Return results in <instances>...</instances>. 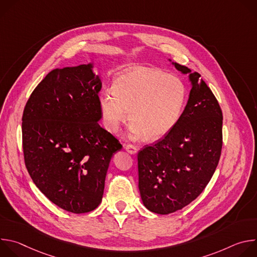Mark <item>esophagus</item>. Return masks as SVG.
<instances>
[{
  "label": "esophagus",
  "mask_w": 257,
  "mask_h": 257,
  "mask_svg": "<svg viewBox=\"0 0 257 257\" xmlns=\"http://www.w3.org/2000/svg\"><path fill=\"white\" fill-rule=\"evenodd\" d=\"M124 148H125V150H126L129 154H131V155H135V154L138 152L137 146H135V145H133V144H125Z\"/></svg>",
  "instance_id": "34e87169"
}]
</instances>
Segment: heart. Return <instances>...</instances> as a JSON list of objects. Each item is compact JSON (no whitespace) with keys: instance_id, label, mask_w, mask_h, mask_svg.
Instances as JSON below:
<instances>
[{"instance_id":"heart-1","label":"heart","mask_w":257,"mask_h":257,"mask_svg":"<svg viewBox=\"0 0 257 257\" xmlns=\"http://www.w3.org/2000/svg\"><path fill=\"white\" fill-rule=\"evenodd\" d=\"M187 98L182 79L158 68L135 67L114 80L111 91H104L99 104L105 128L117 132L127 118L132 121L129 136L139 139L146 135L158 140L178 123Z\"/></svg>"}]
</instances>
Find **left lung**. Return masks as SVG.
Returning a JSON list of instances; mask_svg holds the SVG:
<instances>
[{
    "label": "left lung",
    "mask_w": 257,
    "mask_h": 257,
    "mask_svg": "<svg viewBox=\"0 0 257 257\" xmlns=\"http://www.w3.org/2000/svg\"><path fill=\"white\" fill-rule=\"evenodd\" d=\"M189 73L191 90L176 126L152 146L139 151L138 187L144 206L168 214L188 205L204 190L221 158L223 113L197 72Z\"/></svg>",
    "instance_id": "left-lung-1"
}]
</instances>
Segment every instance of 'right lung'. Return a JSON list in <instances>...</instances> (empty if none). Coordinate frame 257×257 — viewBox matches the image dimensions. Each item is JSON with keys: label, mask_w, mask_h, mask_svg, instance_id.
Instances as JSON below:
<instances>
[{"label": "right lung", "mask_w": 257, "mask_h": 257, "mask_svg": "<svg viewBox=\"0 0 257 257\" xmlns=\"http://www.w3.org/2000/svg\"><path fill=\"white\" fill-rule=\"evenodd\" d=\"M101 81L92 64L57 68L30 94L22 116L26 169L53 203L73 212L95 209L119 140L98 124Z\"/></svg>", "instance_id": "1"}]
</instances>
